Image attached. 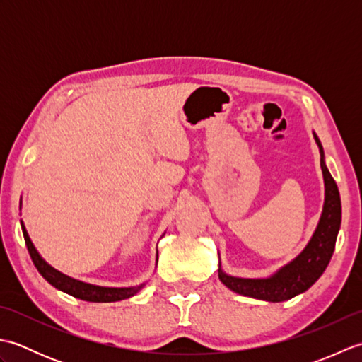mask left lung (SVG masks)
Masks as SVG:
<instances>
[{
	"mask_svg": "<svg viewBox=\"0 0 362 362\" xmlns=\"http://www.w3.org/2000/svg\"><path fill=\"white\" fill-rule=\"evenodd\" d=\"M313 136L320 152V168L325 183V201L317 227L305 249L288 264L281 266L279 271L266 279H243V276L228 275L222 271L219 261V280L236 294L266 300V302H284V300H289L310 289L324 274L333 257L342 218L341 196L336 182L327 168L324 148H322L316 132H313Z\"/></svg>",
	"mask_w": 362,
	"mask_h": 362,
	"instance_id": "left-lung-1",
	"label": "left lung"
}]
</instances>
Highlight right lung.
I'll list each match as a JSON object with an SVG mask.
<instances>
[{
    "label": "right lung",
    "instance_id": "obj_1",
    "mask_svg": "<svg viewBox=\"0 0 362 362\" xmlns=\"http://www.w3.org/2000/svg\"><path fill=\"white\" fill-rule=\"evenodd\" d=\"M20 210H21V202H20ZM20 224H21L23 236H25L26 247L29 250L30 258L34 261L37 271L42 274V276L46 281L52 284V286L59 291H64L66 294H70L76 298L87 300V302L109 303V302H118V300L134 297L138 291H141L146 286V281H144L141 284H136V286H129V288H109V286H98V284H91V283L71 279V276L62 274L60 271H57V269H54L51 264L46 263L40 253H38V250L35 249L33 241H30L28 230L25 224H23V221H20ZM157 261H158V252H157L156 267H157Z\"/></svg>",
    "mask_w": 362,
    "mask_h": 362
}]
</instances>
